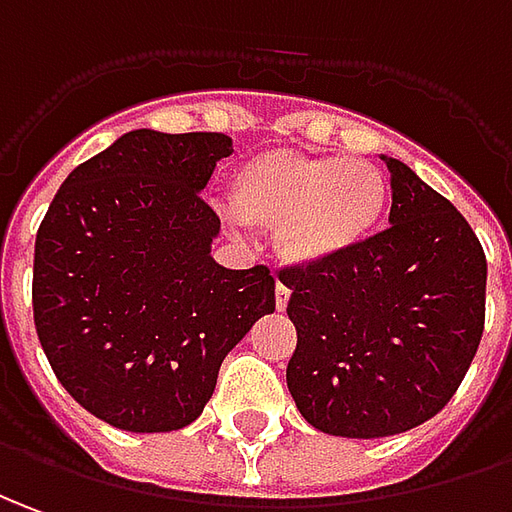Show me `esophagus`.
<instances>
[{"label": "esophagus", "mask_w": 512, "mask_h": 512, "mask_svg": "<svg viewBox=\"0 0 512 512\" xmlns=\"http://www.w3.org/2000/svg\"><path fill=\"white\" fill-rule=\"evenodd\" d=\"M287 303H290V290H287L284 284H278V287H276V306H278V312H284V309H287Z\"/></svg>", "instance_id": "1"}]
</instances>
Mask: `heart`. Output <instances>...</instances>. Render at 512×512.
<instances>
[{"instance_id": "heart-1", "label": "heart", "mask_w": 512, "mask_h": 512, "mask_svg": "<svg viewBox=\"0 0 512 512\" xmlns=\"http://www.w3.org/2000/svg\"><path fill=\"white\" fill-rule=\"evenodd\" d=\"M231 197L239 220L278 231L281 256L301 267L351 259L390 209V186L376 164L287 150L245 161Z\"/></svg>"}]
</instances>
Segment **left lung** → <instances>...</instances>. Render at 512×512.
Listing matches in <instances>:
<instances>
[{
	"label": "left lung",
	"mask_w": 512,
	"mask_h": 512,
	"mask_svg": "<svg viewBox=\"0 0 512 512\" xmlns=\"http://www.w3.org/2000/svg\"><path fill=\"white\" fill-rule=\"evenodd\" d=\"M384 161L390 228L351 259L278 276L298 331L287 387L303 418L337 438H387L435 418L485 329L477 234L407 164Z\"/></svg>",
	"instance_id": "left-lung-1"
}]
</instances>
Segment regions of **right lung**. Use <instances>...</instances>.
Returning <instances> with one entry per match:
<instances>
[{
    "label": "right lung",
    "instance_id": "right-lung-1",
    "mask_svg": "<svg viewBox=\"0 0 512 512\" xmlns=\"http://www.w3.org/2000/svg\"><path fill=\"white\" fill-rule=\"evenodd\" d=\"M225 133L133 130L69 172L35 234L33 317L66 393L125 432H172L222 359L276 309L270 267L211 259L203 200Z\"/></svg>",
    "mask_w": 512,
    "mask_h": 512
}]
</instances>
